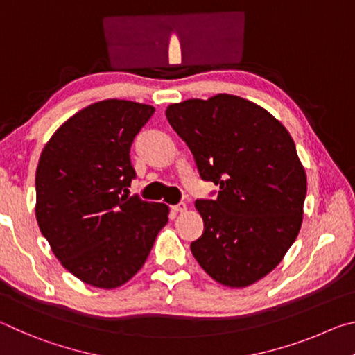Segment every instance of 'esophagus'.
I'll use <instances>...</instances> for the list:
<instances>
[{
  "label": "esophagus",
  "instance_id": "1",
  "mask_svg": "<svg viewBox=\"0 0 355 355\" xmlns=\"http://www.w3.org/2000/svg\"><path fill=\"white\" fill-rule=\"evenodd\" d=\"M172 209L175 213H183V211H186V209H188V205H186L184 202H182V203H178V205H173Z\"/></svg>",
  "mask_w": 355,
  "mask_h": 355
}]
</instances>
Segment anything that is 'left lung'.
Returning <instances> with one entry per match:
<instances>
[{
	"label": "left lung",
	"mask_w": 355,
	"mask_h": 355,
	"mask_svg": "<svg viewBox=\"0 0 355 355\" xmlns=\"http://www.w3.org/2000/svg\"><path fill=\"white\" fill-rule=\"evenodd\" d=\"M166 117L200 177L219 186L214 200H196L205 228L192 255L222 285L255 284L302 225L307 175L293 137L264 107L228 94L173 103Z\"/></svg>",
	"instance_id": "1"
}]
</instances>
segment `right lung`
<instances>
[{
	"label": "right lung",
	"instance_id": "right-lung-1",
	"mask_svg": "<svg viewBox=\"0 0 355 355\" xmlns=\"http://www.w3.org/2000/svg\"><path fill=\"white\" fill-rule=\"evenodd\" d=\"M153 112L136 101H97L64 122L42 150L39 228L62 266L95 288L127 284L169 220L164 203L120 196L136 177L131 144Z\"/></svg>",
	"mask_w": 355,
	"mask_h": 355
}]
</instances>
